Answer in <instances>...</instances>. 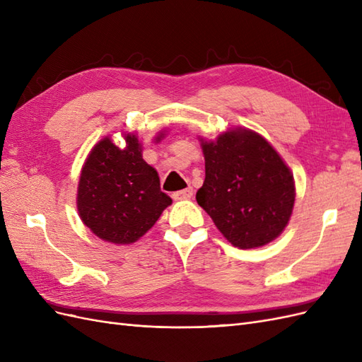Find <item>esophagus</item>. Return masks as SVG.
<instances>
[{
	"label": "esophagus",
	"mask_w": 362,
	"mask_h": 362,
	"mask_svg": "<svg viewBox=\"0 0 362 362\" xmlns=\"http://www.w3.org/2000/svg\"><path fill=\"white\" fill-rule=\"evenodd\" d=\"M192 196H193V189H192V187H187V189H184V190L175 192V193L172 194V198H173L175 201H184V199H190Z\"/></svg>",
	"instance_id": "obj_1"
}]
</instances>
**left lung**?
Returning <instances> with one entry per match:
<instances>
[{"instance_id":"1","label":"left lung","mask_w":362,"mask_h":362,"mask_svg":"<svg viewBox=\"0 0 362 362\" xmlns=\"http://www.w3.org/2000/svg\"><path fill=\"white\" fill-rule=\"evenodd\" d=\"M205 181L196 201L229 243L254 249L275 240L294 205V180L269 141L246 128L201 139Z\"/></svg>"}]
</instances>
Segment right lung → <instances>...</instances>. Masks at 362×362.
I'll return each mask as SVG.
<instances>
[{
  "instance_id": "obj_1",
  "label": "right lung",
  "mask_w": 362,
  "mask_h": 362,
  "mask_svg": "<svg viewBox=\"0 0 362 362\" xmlns=\"http://www.w3.org/2000/svg\"><path fill=\"white\" fill-rule=\"evenodd\" d=\"M125 141L124 149L108 137L98 141L81 169L76 194L83 223L115 245L134 243L172 204L160 189L157 170L141 158L139 139L125 134Z\"/></svg>"
}]
</instances>
